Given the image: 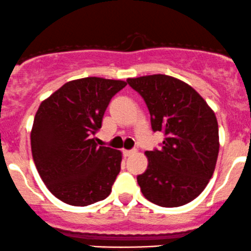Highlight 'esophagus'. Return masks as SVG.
Instances as JSON below:
<instances>
[{"mask_svg": "<svg viewBox=\"0 0 251 251\" xmlns=\"http://www.w3.org/2000/svg\"><path fill=\"white\" fill-rule=\"evenodd\" d=\"M135 151H136V149H130V151H128V149H123V155L125 156H129V155H131V154H134Z\"/></svg>", "mask_w": 251, "mask_h": 251, "instance_id": "esophagus-1", "label": "esophagus"}]
</instances>
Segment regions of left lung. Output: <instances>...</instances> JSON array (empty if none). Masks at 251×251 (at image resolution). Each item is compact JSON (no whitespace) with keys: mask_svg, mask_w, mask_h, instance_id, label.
Segmentation results:
<instances>
[{"mask_svg":"<svg viewBox=\"0 0 251 251\" xmlns=\"http://www.w3.org/2000/svg\"><path fill=\"white\" fill-rule=\"evenodd\" d=\"M126 83L147 104L151 129L165 134L161 147L146 151L148 167L137 176L141 192L162 207L192 201L215 172L219 151L215 112L192 86L171 75H143Z\"/></svg>","mask_w":251,"mask_h":251,"instance_id":"1","label":"left lung"}]
</instances>
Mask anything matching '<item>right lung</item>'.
Here are the masks:
<instances>
[{
	"label": "right lung",
	"instance_id": "add662e5",
	"mask_svg": "<svg viewBox=\"0 0 251 251\" xmlns=\"http://www.w3.org/2000/svg\"><path fill=\"white\" fill-rule=\"evenodd\" d=\"M123 80L88 77L64 84L40 104L30 146L33 160L50 192L73 206H88L111 192L122 153L98 147L94 135Z\"/></svg>",
	"mask_w": 251,
	"mask_h": 251
}]
</instances>
